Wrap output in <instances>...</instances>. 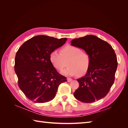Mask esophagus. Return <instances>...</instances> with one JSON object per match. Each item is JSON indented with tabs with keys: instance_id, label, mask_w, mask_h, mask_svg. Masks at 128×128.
<instances>
[{
	"instance_id": "esophagus-1",
	"label": "esophagus",
	"mask_w": 128,
	"mask_h": 128,
	"mask_svg": "<svg viewBox=\"0 0 128 128\" xmlns=\"http://www.w3.org/2000/svg\"><path fill=\"white\" fill-rule=\"evenodd\" d=\"M72 80V78H67L68 82H71Z\"/></svg>"
}]
</instances>
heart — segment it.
I'll return each mask as SVG.
<instances>
[{
  "instance_id": "obj_1",
  "label": "heart",
  "mask_w": 128,
  "mask_h": 128,
  "mask_svg": "<svg viewBox=\"0 0 128 128\" xmlns=\"http://www.w3.org/2000/svg\"><path fill=\"white\" fill-rule=\"evenodd\" d=\"M50 60L54 68L59 71L66 67L67 62L68 66L62 72V74L68 76L84 75L88 72L91 64L90 56L88 53L71 45L62 48L60 53L56 50L52 52Z\"/></svg>"
}]
</instances>
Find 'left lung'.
Masks as SVG:
<instances>
[{
  "label": "left lung",
  "mask_w": 128,
  "mask_h": 128,
  "mask_svg": "<svg viewBox=\"0 0 128 128\" xmlns=\"http://www.w3.org/2000/svg\"><path fill=\"white\" fill-rule=\"evenodd\" d=\"M71 45L82 48L91 58V64L85 76L77 79L79 87L74 93L78 100L92 103L104 97L115 79L118 62L109 43L94 35L75 38Z\"/></svg>",
  "instance_id": "8db88e82"
}]
</instances>
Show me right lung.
Instances as JSON below:
<instances>
[{
  "label": "right lung",
  "instance_id": "add662e5",
  "mask_svg": "<svg viewBox=\"0 0 128 128\" xmlns=\"http://www.w3.org/2000/svg\"><path fill=\"white\" fill-rule=\"evenodd\" d=\"M66 40V38L39 35L24 43L16 52L14 69L18 85L32 101L46 103L52 100L60 84L67 81L50 60V53Z\"/></svg>",
  "mask_w": 128,
  "mask_h": 128
}]
</instances>
